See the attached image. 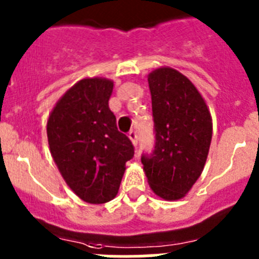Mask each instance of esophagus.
<instances>
[{"instance_id": "34e87169", "label": "esophagus", "mask_w": 259, "mask_h": 259, "mask_svg": "<svg viewBox=\"0 0 259 259\" xmlns=\"http://www.w3.org/2000/svg\"><path fill=\"white\" fill-rule=\"evenodd\" d=\"M128 137L131 139L132 144H134V145L136 146L137 143H139V140H137V134H136V131H131V132H130V134H128Z\"/></svg>"}]
</instances>
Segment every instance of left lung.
I'll return each instance as SVG.
<instances>
[{
	"instance_id": "left-lung-1",
	"label": "left lung",
	"mask_w": 259,
	"mask_h": 259,
	"mask_svg": "<svg viewBox=\"0 0 259 259\" xmlns=\"http://www.w3.org/2000/svg\"><path fill=\"white\" fill-rule=\"evenodd\" d=\"M154 122V149L141 162L157 196L179 200L200 178L211 143L206 104L188 77L170 67L148 77Z\"/></svg>"
}]
</instances>
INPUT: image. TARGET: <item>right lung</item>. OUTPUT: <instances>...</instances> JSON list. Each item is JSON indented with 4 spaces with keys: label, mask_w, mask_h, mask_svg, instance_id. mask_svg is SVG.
<instances>
[{
    "label": "right lung",
    "mask_w": 259,
    "mask_h": 259,
    "mask_svg": "<svg viewBox=\"0 0 259 259\" xmlns=\"http://www.w3.org/2000/svg\"><path fill=\"white\" fill-rule=\"evenodd\" d=\"M113 81L83 79L57 102L48 120L50 153L65 182L81 200L105 203L119 191L135 148L118 131L109 109Z\"/></svg>",
    "instance_id": "1"
}]
</instances>
